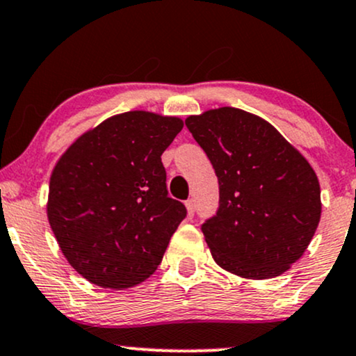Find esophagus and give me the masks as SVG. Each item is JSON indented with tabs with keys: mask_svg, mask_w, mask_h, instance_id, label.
<instances>
[{
	"mask_svg": "<svg viewBox=\"0 0 356 356\" xmlns=\"http://www.w3.org/2000/svg\"><path fill=\"white\" fill-rule=\"evenodd\" d=\"M186 207H187V212H189V216H191V217L194 216V213H195V202H194V200H192V199L187 200Z\"/></svg>",
	"mask_w": 356,
	"mask_h": 356,
	"instance_id": "esophagus-1",
	"label": "esophagus"
}]
</instances>
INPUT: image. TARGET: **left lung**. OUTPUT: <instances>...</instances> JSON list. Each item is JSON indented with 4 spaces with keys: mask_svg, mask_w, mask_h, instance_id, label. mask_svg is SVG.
<instances>
[{
    "mask_svg": "<svg viewBox=\"0 0 356 356\" xmlns=\"http://www.w3.org/2000/svg\"><path fill=\"white\" fill-rule=\"evenodd\" d=\"M186 126L219 181V209L200 227L213 260L255 280L284 273L318 227L314 169L272 124L242 109L191 115Z\"/></svg>",
    "mask_w": 356,
    "mask_h": 356,
    "instance_id": "8db88e82",
    "label": "left lung"
}]
</instances>
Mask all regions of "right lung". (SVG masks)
I'll list each match as a JSON object with an SVG mask.
<instances>
[{
  "label": "right lung",
  "mask_w": 356,
  "mask_h": 356,
  "mask_svg": "<svg viewBox=\"0 0 356 356\" xmlns=\"http://www.w3.org/2000/svg\"><path fill=\"white\" fill-rule=\"evenodd\" d=\"M179 118L131 111L106 119L63 154L49 182L48 219L86 280L127 289L152 275L187 209L169 197L161 156Z\"/></svg>",
  "instance_id": "right-lung-1"
}]
</instances>
